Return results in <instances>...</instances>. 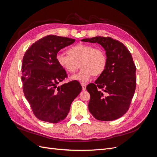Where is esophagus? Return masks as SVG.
I'll return each instance as SVG.
<instances>
[{"label": "esophagus", "instance_id": "obj_1", "mask_svg": "<svg viewBox=\"0 0 157 157\" xmlns=\"http://www.w3.org/2000/svg\"><path fill=\"white\" fill-rule=\"evenodd\" d=\"M81 86H82V90H86V85L84 84V83H81Z\"/></svg>", "mask_w": 157, "mask_h": 157}]
</instances>
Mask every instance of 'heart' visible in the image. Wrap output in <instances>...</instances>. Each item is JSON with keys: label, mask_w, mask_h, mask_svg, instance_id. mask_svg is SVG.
I'll return each mask as SVG.
<instances>
[{"label": "heart", "mask_w": 157, "mask_h": 157, "mask_svg": "<svg viewBox=\"0 0 157 157\" xmlns=\"http://www.w3.org/2000/svg\"><path fill=\"white\" fill-rule=\"evenodd\" d=\"M69 55L59 52L56 56L58 64L65 72L75 73L79 66L81 69L73 75L71 79L85 83L94 76L101 75L107 65V56L101 48L90 44H78L67 50Z\"/></svg>", "instance_id": "obj_1"}]
</instances>
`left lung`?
<instances>
[{"label":"left lung","instance_id":"1","mask_svg":"<svg viewBox=\"0 0 157 157\" xmlns=\"http://www.w3.org/2000/svg\"><path fill=\"white\" fill-rule=\"evenodd\" d=\"M81 41L100 44L107 60L105 71L86 87L90 94L89 111L99 121L119 118L129 109L136 90V68L130 52L110 37L95 36Z\"/></svg>","mask_w":157,"mask_h":157}]
</instances>
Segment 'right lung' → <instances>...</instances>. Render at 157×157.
Returning a JSON list of instances; mask_svg holds the SVG:
<instances>
[{
	"label": "right lung",
	"mask_w": 157,
	"mask_h": 157,
	"mask_svg": "<svg viewBox=\"0 0 157 157\" xmlns=\"http://www.w3.org/2000/svg\"><path fill=\"white\" fill-rule=\"evenodd\" d=\"M75 41L67 37L46 36L32 44L23 56V92L34 115L40 121L58 123L64 120L71 103L81 92L82 86L75 81L58 86L67 75L57 63L56 56Z\"/></svg>",
	"instance_id": "1"
}]
</instances>
